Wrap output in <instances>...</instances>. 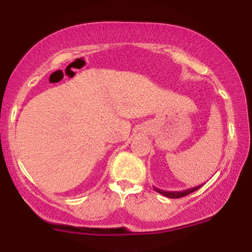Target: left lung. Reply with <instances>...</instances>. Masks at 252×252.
I'll list each match as a JSON object with an SVG mask.
<instances>
[{
    "instance_id": "8db88e82",
    "label": "left lung",
    "mask_w": 252,
    "mask_h": 252,
    "mask_svg": "<svg viewBox=\"0 0 252 252\" xmlns=\"http://www.w3.org/2000/svg\"><path fill=\"white\" fill-rule=\"evenodd\" d=\"M200 186H196V187H193V189H185V190H179V192H170V190H162L160 189H157V187H153V189L157 190L158 193L162 194V195H164L166 197H170V198H179V197H183V196H186L189 195V194L195 192L198 189H200Z\"/></svg>"
}]
</instances>
